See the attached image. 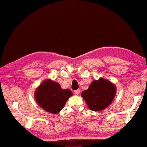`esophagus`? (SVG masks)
Wrapping results in <instances>:
<instances>
[{
	"label": "esophagus",
	"instance_id": "obj_1",
	"mask_svg": "<svg viewBox=\"0 0 147 147\" xmlns=\"http://www.w3.org/2000/svg\"><path fill=\"white\" fill-rule=\"evenodd\" d=\"M74 93L76 94V95H79V93H80V90H75L74 91Z\"/></svg>",
	"mask_w": 147,
	"mask_h": 147
}]
</instances>
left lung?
<instances>
[{
    "mask_svg": "<svg viewBox=\"0 0 147 147\" xmlns=\"http://www.w3.org/2000/svg\"><path fill=\"white\" fill-rule=\"evenodd\" d=\"M116 91L115 84L106 79L100 78L91 82L88 89L81 93V96L90 109L100 111L107 107L113 102Z\"/></svg>",
    "mask_w": 147,
    "mask_h": 147,
    "instance_id": "1",
    "label": "left lung"
}]
</instances>
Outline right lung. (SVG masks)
<instances>
[{
    "label": "right lung",
    "mask_w": 147,
    "mask_h": 147,
    "mask_svg": "<svg viewBox=\"0 0 147 147\" xmlns=\"http://www.w3.org/2000/svg\"><path fill=\"white\" fill-rule=\"evenodd\" d=\"M72 95L70 90H63L59 83L51 79L44 81L34 93L38 104L46 111L54 114L63 109L67 100Z\"/></svg>",
    "instance_id": "add662e5"
}]
</instances>
